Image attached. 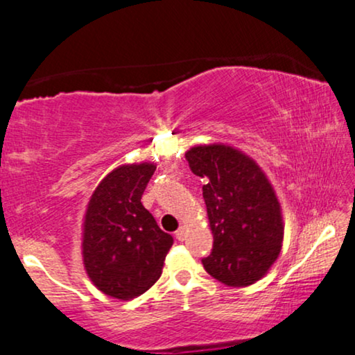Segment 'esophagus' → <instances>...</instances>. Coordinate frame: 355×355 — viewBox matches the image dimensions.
<instances>
[{
  "label": "esophagus",
  "instance_id": "esophagus-1",
  "mask_svg": "<svg viewBox=\"0 0 355 355\" xmlns=\"http://www.w3.org/2000/svg\"><path fill=\"white\" fill-rule=\"evenodd\" d=\"M176 238L179 239V241H184V239H186V228L184 227H181L176 232Z\"/></svg>",
  "mask_w": 355,
  "mask_h": 355
}]
</instances>
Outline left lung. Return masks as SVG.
<instances>
[{
    "mask_svg": "<svg viewBox=\"0 0 355 355\" xmlns=\"http://www.w3.org/2000/svg\"><path fill=\"white\" fill-rule=\"evenodd\" d=\"M204 179L214 250L204 269L230 287H246L268 272L280 254L284 223L274 189L261 168L227 145H200L186 153Z\"/></svg>",
    "mask_w": 355,
    "mask_h": 355,
    "instance_id": "obj_1",
    "label": "left lung"
}]
</instances>
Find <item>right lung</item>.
Segmentation results:
<instances>
[{"label":"right lung","instance_id":"1","mask_svg":"<svg viewBox=\"0 0 355 355\" xmlns=\"http://www.w3.org/2000/svg\"><path fill=\"white\" fill-rule=\"evenodd\" d=\"M156 166L123 164L96 187L85 217L83 261L105 295L130 300L159 279L174 239L141 205Z\"/></svg>","mask_w":355,"mask_h":355}]
</instances>
